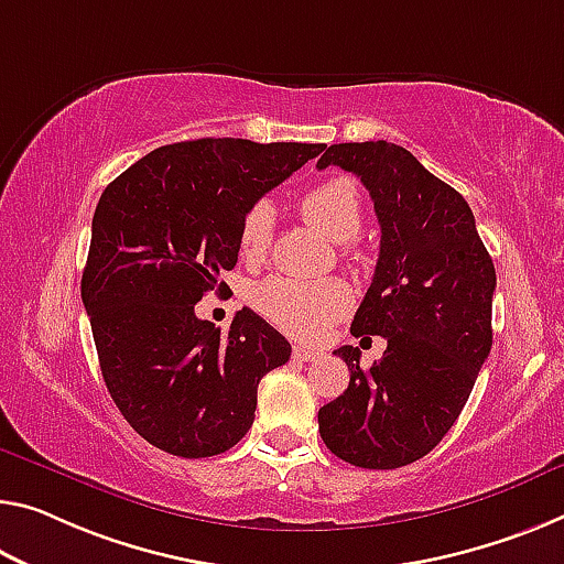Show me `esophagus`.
Listing matches in <instances>:
<instances>
[{
	"label": "esophagus",
	"mask_w": 564,
	"mask_h": 564,
	"mask_svg": "<svg viewBox=\"0 0 564 564\" xmlns=\"http://www.w3.org/2000/svg\"><path fill=\"white\" fill-rule=\"evenodd\" d=\"M292 358L310 362V360L319 358V352H317V350H312V348H302V345H297V348H292Z\"/></svg>",
	"instance_id": "34e87169"
}]
</instances>
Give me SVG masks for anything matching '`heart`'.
Here are the masks:
<instances>
[{
  "mask_svg": "<svg viewBox=\"0 0 564 564\" xmlns=\"http://www.w3.org/2000/svg\"><path fill=\"white\" fill-rule=\"evenodd\" d=\"M305 219L333 241H350L362 227V198L352 178H330L302 198ZM274 204L259 198L241 219L239 249L247 257H262L274 237ZM252 305L267 319L302 340H315L337 317L350 310V290L340 280L302 282L270 276L252 290Z\"/></svg>",
  "mask_w": 564,
  "mask_h": 564,
  "instance_id": "obj_1",
  "label": "heart"
}]
</instances>
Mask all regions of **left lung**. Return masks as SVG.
Wrapping results in <instances>:
<instances>
[{"instance_id":"left-lung-1","label":"left lung","mask_w":564,"mask_h":564,"mask_svg":"<svg viewBox=\"0 0 564 564\" xmlns=\"http://www.w3.org/2000/svg\"><path fill=\"white\" fill-rule=\"evenodd\" d=\"M327 166L355 173L376 206L378 264L350 333L388 348L368 370L358 348L335 350L350 386L319 409V436L360 469H398L426 456L469 401L491 350L497 272L464 196L403 145L337 143L317 161Z\"/></svg>"}]
</instances>
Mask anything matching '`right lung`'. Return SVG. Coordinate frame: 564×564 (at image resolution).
Masks as SVG:
<instances>
[{"instance_id":"obj_1","label":"right lung","mask_w":564,"mask_h":564,"mask_svg":"<svg viewBox=\"0 0 564 564\" xmlns=\"http://www.w3.org/2000/svg\"><path fill=\"white\" fill-rule=\"evenodd\" d=\"M325 143L198 138L143 155L108 184L93 216L83 305L108 393L161 452L204 458L252 429L257 386L290 343L252 310L229 333L194 305L224 290L249 206Z\"/></svg>"}]
</instances>
